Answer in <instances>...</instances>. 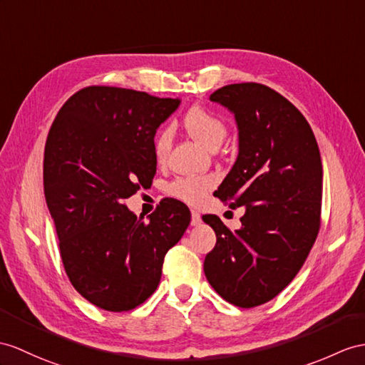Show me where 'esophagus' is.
<instances>
[{
	"label": "esophagus",
	"instance_id": "obj_1",
	"mask_svg": "<svg viewBox=\"0 0 365 365\" xmlns=\"http://www.w3.org/2000/svg\"><path fill=\"white\" fill-rule=\"evenodd\" d=\"M192 226H200L201 225V215L198 212L192 210V221H190Z\"/></svg>",
	"mask_w": 365,
	"mask_h": 365
}]
</instances>
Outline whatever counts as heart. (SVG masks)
Masks as SVG:
<instances>
[{
	"label": "heart",
	"instance_id": "b5f03b06",
	"mask_svg": "<svg viewBox=\"0 0 365 365\" xmlns=\"http://www.w3.org/2000/svg\"><path fill=\"white\" fill-rule=\"evenodd\" d=\"M184 128L187 130L190 138L206 147L209 150L218 148L227 135V127L225 120L218 118L217 114L210 113L209 110L202 108V106H192V108L185 113L184 119ZM173 140V133L170 128H163L155 138L153 142V152L158 163H163L170 152ZM213 178L210 176H190V178H178L168 185V193L175 197L176 200L184 201L190 204V206H198L206 198L207 192L213 187Z\"/></svg>",
	"mask_w": 365,
	"mask_h": 365
}]
</instances>
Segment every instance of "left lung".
Listing matches in <instances>:
<instances>
[{"label":"left lung","mask_w":365,"mask_h":365,"mask_svg":"<svg viewBox=\"0 0 365 365\" xmlns=\"http://www.w3.org/2000/svg\"><path fill=\"white\" fill-rule=\"evenodd\" d=\"M210 101L234 114L238 130L237 159L215 195L234 200L232 207H245V215L234 232L217 215L202 217L217 235L204 274L225 300L252 308L289 285L314 245L321 153L302 113L268 86L227 85Z\"/></svg>","instance_id":"obj_1"}]
</instances>
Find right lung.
Segmentation results:
<instances>
[{
	"label": "right lung",
	"mask_w": 365,
	"mask_h": 365,
	"mask_svg": "<svg viewBox=\"0 0 365 365\" xmlns=\"http://www.w3.org/2000/svg\"><path fill=\"white\" fill-rule=\"evenodd\" d=\"M181 99L88 86L69 97L44 147L43 184L60 255L73 287L93 305L128 311L153 294L167 251L190 225V210L163 201L148 221L123 200L156 173V130Z\"/></svg>",
	"instance_id": "add662e5"
}]
</instances>
